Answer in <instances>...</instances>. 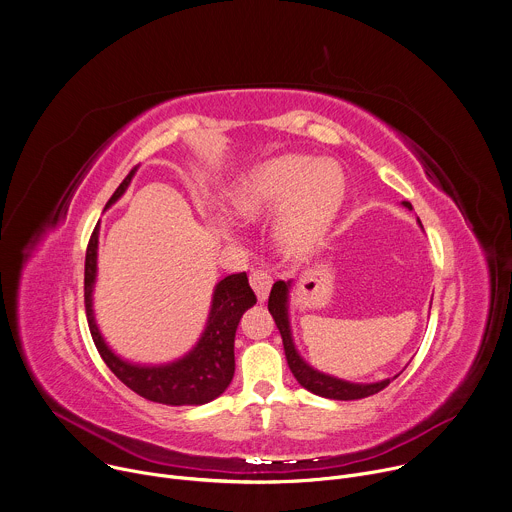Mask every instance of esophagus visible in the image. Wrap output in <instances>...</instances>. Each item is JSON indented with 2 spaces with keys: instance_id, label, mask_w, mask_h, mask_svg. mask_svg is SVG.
Wrapping results in <instances>:
<instances>
[{
  "instance_id": "obj_1",
  "label": "esophagus",
  "mask_w": 512,
  "mask_h": 512,
  "mask_svg": "<svg viewBox=\"0 0 512 512\" xmlns=\"http://www.w3.org/2000/svg\"><path fill=\"white\" fill-rule=\"evenodd\" d=\"M249 283H251V287H253L257 299H259V301H265L267 295H269V289H271V285H273V277H271L265 269H255V271L251 273V277H249Z\"/></svg>"
}]
</instances>
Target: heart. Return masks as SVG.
Here are the masks:
<instances>
[{"mask_svg":"<svg viewBox=\"0 0 512 512\" xmlns=\"http://www.w3.org/2000/svg\"><path fill=\"white\" fill-rule=\"evenodd\" d=\"M344 197L335 164L309 156H279L255 166L235 191V213L245 221L277 215V239L289 255L309 253L331 225Z\"/></svg>","mask_w":512,"mask_h":512,"instance_id":"b5f03b06","label":"heart"}]
</instances>
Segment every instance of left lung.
Returning a JSON list of instances; mask_svg holds the SVG:
<instances>
[{
	"mask_svg": "<svg viewBox=\"0 0 512 512\" xmlns=\"http://www.w3.org/2000/svg\"><path fill=\"white\" fill-rule=\"evenodd\" d=\"M404 207L412 209V205L408 201L402 203ZM420 223V221H418ZM422 227V223H420ZM289 289H291V281H275L269 293V313L275 319V325L281 333L283 339V350H285V358L289 364L291 374L295 376V380L309 392H313L315 396L321 398H329V400H360V398H368L378 394L380 390H384L394 378L382 380V382H374V384H352L346 380H339L333 376H327L323 372H317L315 368H311L295 350L293 344V335H291V325H289Z\"/></svg>",
	"mask_w": 512,
	"mask_h": 512,
	"instance_id": "left-lung-1",
	"label": "left lung"
}]
</instances>
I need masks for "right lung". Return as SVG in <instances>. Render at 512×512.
Segmentation results:
<instances>
[{"mask_svg":"<svg viewBox=\"0 0 512 512\" xmlns=\"http://www.w3.org/2000/svg\"><path fill=\"white\" fill-rule=\"evenodd\" d=\"M134 166L120 187L114 191L106 209L112 207L128 189ZM98 263V225L90 237L84 265V303L92 339L104 364L114 376L138 396L166 406H201L219 398L233 380L235 374V331L241 315L257 303L253 289L249 287L247 273H233L221 279L213 291L211 311L207 327L197 346L177 362L162 366H140L118 358L96 325L92 309V291L96 283Z\"/></svg>","mask_w":512,"mask_h":512,"instance_id":"add662e5","label":"right lung"}]
</instances>
